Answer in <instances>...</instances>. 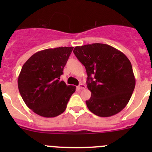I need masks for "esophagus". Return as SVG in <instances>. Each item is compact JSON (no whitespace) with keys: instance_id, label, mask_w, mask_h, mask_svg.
<instances>
[{"instance_id":"34e87169","label":"esophagus","mask_w":152,"mask_h":152,"mask_svg":"<svg viewBox=\"0 0 152 152\" xmlns=\"http://www.w3.org/2000/svg\"><path fill=\"white\" fill-rule=\"evenodd\" d=\"M86 86L84 85V84H80L79 86L77 87L78 90H82V89H85Z\"/></svg>"}]
</instances>
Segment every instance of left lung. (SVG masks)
<instances>
[{
	"label": "left lung",
	"mask_w": 152,
	"mask_h": 152,
	"mask_svg": "<svg viewBox=\"0 0 152 152\" xmlns=\"http://www.w3.org/2000/svg\"><path fill=\"white\" fill-rule=\"evenodd\" d=\"M73 53L85 67L89 110L100 117L120 113L130 100L135 79L129 59L115 48L102 43L76 46Z\"/></svg>",
	"instance_id": "obj_1"
}]
</instances>
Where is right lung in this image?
I'll return each instance as SVG.
<instances>
[{"mask_svg":"<svg viewBox=\"0 0 152 152\" xmlns=\"http://www.w3.org/2000/svg\"><path fill=\"white\" fill-rule=\"evenodd\" d=\"M73 47L40 50L24 63L18 79L19 92L34 113L45 118L62 114L76 87L59 81Z\"/></svg>","mask_w":152,"mask_h":152,"instance_id":"right-lung-1","label":"right lung"}]
</instances>
